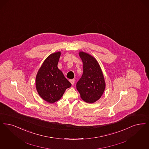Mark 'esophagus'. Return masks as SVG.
I'll use <instances>...</instances> for the list:
<instances>
[{"instance_id": "obj_1", "label": "esophagus", "mask_w": 149, "mask_h": 149, "mask_svg": "<svg viewBox=\"0 0 149 149\" xmlns=\"http://www.w3.org/2000/svg\"><path fill=\"white\" fill-rule=\"evenodd\" d=\"M69 81H70V82L71 83L72 85L74 84V82H75V80L74 79H70Z\"/></svg>"}]
</instances>
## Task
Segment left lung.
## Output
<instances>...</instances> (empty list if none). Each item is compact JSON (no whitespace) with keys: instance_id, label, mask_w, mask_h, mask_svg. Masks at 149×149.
I'll return each mask as SVG.
<instances>
[{"instance_id":"left-lung-1","label":"left lung","mask_w":149,"mask_h":149,"mask_svg":"<svg viewBox=\"0 0 149 149\" xmlns=\"http://www.w3.org/2000/svg\"><path fill=\"white\" fill-rule=\"evenodd\" d=\"M83 63V75L77 83L81 98L88 103L98 100L105 89V82L101 68L97 60L83 52H79Z\"/></svg>"}]
</instances>
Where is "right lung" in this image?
<instances>
[{"mask_svg":"<svg viewBox=\"0 0 149 149\" xmlns=\"http://www.w3.org/2000/svg\"><path fill=\"white\" fill-rule=\"evenodd\" d=\"M61 53H54L44 60L36 77V88L45 101L54 103L58 101L66 89L72 86L58 68Z\"/></svg>","mask_w":149,"mask_h":149,"instance_id":"1","label":"right lung"}]
</instances>
